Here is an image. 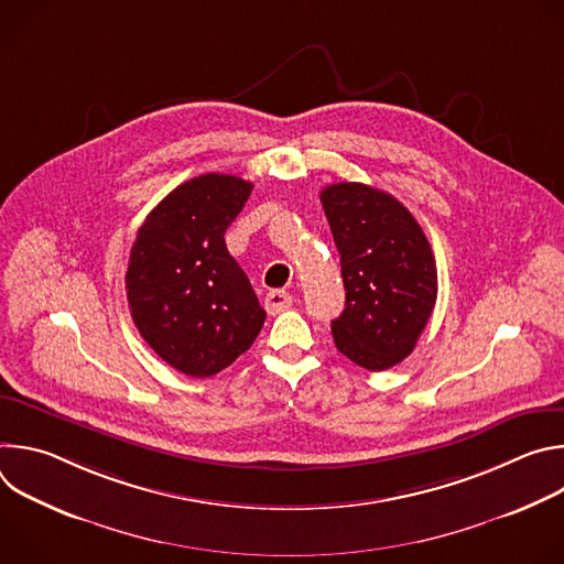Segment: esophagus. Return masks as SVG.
<instances>
[{
    "instance_id": "1",
    "label": "esophagus",
    "mask_w": 564,
    "mask_h": 564,
    "mask_svg": "<svg viewBox=\"0 0 564 564\" xmlns=\"http://www.w3.org/2000/svg\"><path fill=\"white\" fill-rule=\"evenodd\" d=\"M292 305V294L285 290H272L265 294V310L268 314H279Z\"/></svg>"
}]
</instances>
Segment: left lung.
Here are the masks:
<instances>
[{
    "label": "left lung",
    "instance_id": "obj_1",
    "mask_svg": "<svg viewBox=\"0 0 564 564\" xmlns=\"http://www.w3.org/2000/svg\"><path fill=\"white\" fill-rule=\"evenodd\" d=\"M341 254L346 310L333 321L337 350L379 372L406 359L437 301V268L415 216L364 183L321 192Z\"/></svg>",
    "mask_w": 564,
    "mask_h": 564
}]
</instances>
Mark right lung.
I'll list each match as a JSON object with an SVG mask.
<instances>
[{
  "instance_id": "obj_1",
  "label": "right lung",
  "mask_w": 564,
  "mask_h": 564,
  "mask_svg": "<svg viewBox=\"0 0 564 564\" xmlns=\"http://www.w3.org/2000/svg\"><path fill=\"white\" fill-rule=\"evenodd\" d=\"M252 183L203 174L160 200L135 234L124 276L131 318L172 368L214 377L259 337L265 310L225 246Z\"/></svg>"
}]
</instances>
